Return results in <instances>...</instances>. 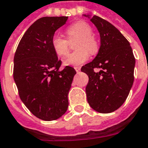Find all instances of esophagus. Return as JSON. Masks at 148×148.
<instances>
[{"label":"esophagus","mask_w":148,"mask_h":148,"mask_svg":"<svg viewBox=\"0 0 148 148\" xmlns=\"http://www.w3.org/2000/svg\"><path fill=\"white\" fill-rule=\"evenodd\" d=\"M74 69H75V70L76 71V73H79V72H80V67H79V66H75V67H74Z\"/></svg>","instance_id":"1"}]
</instances>
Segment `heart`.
Returning a JSON list of instances; mask_svg holds the SVG:
<instances>
[{"instance_id": "obj_1", "label": "heart", "mask_w": 148, "mask_h": 148, "mask_svg": "<svg viewBox=\"0 0 148 148\" xmlns=\"http://www.w3.org/2000/svg\"><path fill=\"white\" fill-rule=\"evenodd\" d=\"M67 39L58 35L51 38V46L56 55L59 57H66L69 50V42L75 41V50L64 61L66 66H80L88 60L91 55H95L99 50V42L92 34V28L89 24L79 21L69 26L66 30Z\"/></svg>"}]
</instances>
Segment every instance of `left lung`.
Segmentation results:
<instances>
[{
	"mask_svg": "<svg viewBox=\"0 0 148 148\" xmlns=\"http://www.w3.org/2000/svg\"><path fill=\"white\" fill-rule=\"evenodd\" d=\"M90 21L99 31L100 47L96 58L81 68L89 76L87 101L99 113H112L129 95L134 79L135 58L129 42L116 27L97 15ZM96 68L101 70L95 73Z\"/></svg>",
	"mask_w": 148,
	"mask_h": 148,
	"instance_id": "8db88e82",
	"label": "left lung"
}]
</instances>
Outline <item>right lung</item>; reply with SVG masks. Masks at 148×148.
<instances>
[{"instance_id":"add662e5","label":"right lung","mask_w":148,"mask_h":148,"mask_svg":"<svg viewBox=\"0 0 148 148\" xmlns=\"http://www.w3.org/2000/svg\"><path fill=\"white\" fill-rule=\"evenodd\" d=\"M68 17H43L28 27L14 58V79L18 94L36 117L51 121L61 117L69 106L68 93L75 70L59 68L61 60L51 46L56 31Z\"/></svg>"}]
</instances>
